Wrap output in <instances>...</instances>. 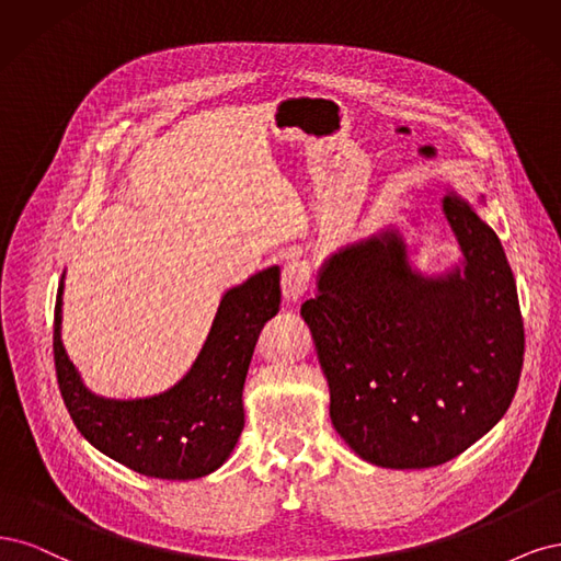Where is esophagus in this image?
Segmentation results:
<instances>
[{"label": "esophagus", "instance_id": "obj_1", "mask_svg": "<svg viewBox=\"0 0 561 561\" xmlns=\"http://www.w3.org/2000/svg\"><path fill=\"white\" fill-rule=\"evenodd\" d=\"M312 282V267L302 259L288 261L282 270V294L288 302H298Z\"/></svg>", "mask_w": 561, "mask_h": 561}]
</instances>
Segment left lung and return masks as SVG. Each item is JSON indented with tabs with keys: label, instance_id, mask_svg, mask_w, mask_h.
Here are the masks:
<instances>
[{
	"label": "left lung",
	"instance_id": "1",
	"mask_svg": "<svg viewBox=\"0 0 561 561\" xmlns=\"http://www.w3.org/2000/svg\"><path fill=\"white\" fill-rule=\"evenodd\" d=\"M443 214L461 249L447 273L412 267L389 226L333 251L300 307L335 431L382 468L459 457L499 424L519 382L524 327L501 240L455 191Z\"/></svg>",
	"mask_w": 561,
	"mask_h": 561
}]
</instances>
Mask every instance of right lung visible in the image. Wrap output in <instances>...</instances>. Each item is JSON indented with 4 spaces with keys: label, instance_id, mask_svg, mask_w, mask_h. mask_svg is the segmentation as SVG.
Segmentation results:
<instances>
[{
    "label": "right lung",
    "instance_id": "obj_1",
    "mask_svg": "<svg viewBox=\"0 0 561 561\" xmlns=\"http://www.w3.org/2000/svg\"><path fill=\"white\" fill-rule=\"evenodd\" d=\"M58 286L53 354L62 401L81 436L102 455L160 480L214 473L244 428L242 391L265 323L279 312V267H265L224 294L205 345L191 370L168 391L147 399H104L90 391L62 345Z\"/></svg>",
    "mask_w": 561,
    "mask_h": 561
}]
</instances>
